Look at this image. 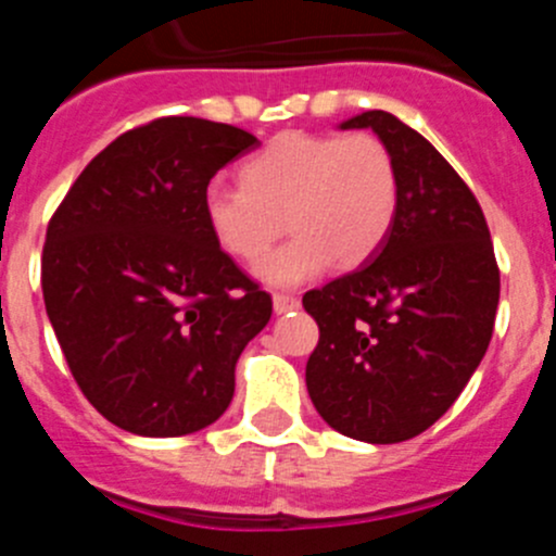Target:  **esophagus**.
I'll return each instance as SVG.
<instances>
[{
    "instance_id": "34e87169",
    "label": "esophagus",
    "mask_w": 556,
    "mask_h": 556,
    "mask_svg": "<svg viewBox=\"0 0 556 556\" xmlns=\"http://www.w3.org/2000/svg\"><path fill=\"white\" fill-rule=\"evenodd\" d=\"M301 306V301L294 298V294H273V308L275 314H287L294 312V308Z\"/></svg>"
}]
</instances>
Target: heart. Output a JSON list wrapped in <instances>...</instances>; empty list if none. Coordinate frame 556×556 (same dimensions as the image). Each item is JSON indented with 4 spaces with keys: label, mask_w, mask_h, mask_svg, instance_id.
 Wrapping results in <instances>:
<instances>
[{
    "label": "heart",
    "mask_w": 556,
    "mask_h": 556,
    "mask_svg": "<svg viewBox=\"0 0 556 556\" xmlns=\"http://www.w3.org/2000/svg\"><path fill=\"white\" fill-rule=\"evenodd\" d=\"M397 211L392 155L370 132H281L242 166V186H205L203 219L211 239L236 262H253L280 232L287 243L253 267L267 287H298L339 267L370 262Z\"/></svg>",
    "instance_id": "1"
}]
</instances>
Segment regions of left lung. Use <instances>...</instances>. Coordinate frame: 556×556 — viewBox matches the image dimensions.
Returning a JSON list of instances; mask_svg holds the SVG:
<instances>
[{
    "label": "left lung",
    "instance_id": "8db88e82",
    "mask_svg": "<svg viewBox=\"0 0 556 556\" xmlns=\"http://www.w3.org/2000/svg\"><path fill=\"white\" fill-rule=\"evenodd\" d=\"M339 130H372L390 150L397 211L370 262L303 294L320 326L306 387L339 434L404 443L451 409L488 353L498 267L479 203L420 132L387 111Z\"/></svg>",
    "mask_w": 556,
    "mask_h": 556
}]
</instances>
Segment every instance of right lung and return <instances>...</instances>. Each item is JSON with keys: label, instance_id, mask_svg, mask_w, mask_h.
Instances as JSON below:
<instances>
[{"label": "right lung", "instance_id": "right-lung-1", "mask_svg": "<svg viewBox=\"0 0 556 556\" xmlns=\"http://www.w3.org/2000/svg\"><path fill=\"white\" fill-rule=\"evenodd\" d=\"M253 132L198 116L127 130L68 189L47 228V317L83 395L139 437H184L228 409L236 362L269 294L214 244L211 178Z\"/></svg>", "mask_w": 556, "mask_h": 556}]
</instances>
